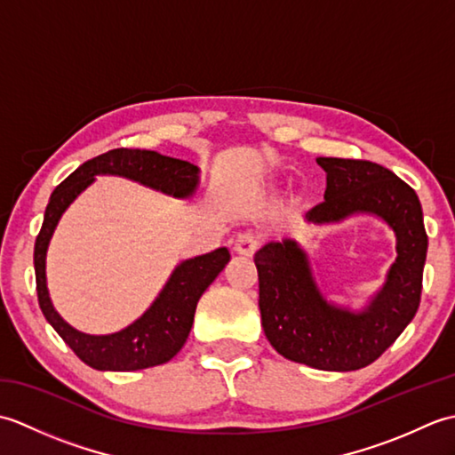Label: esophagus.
<instances>
[{"mask_svg": "<svg viewBox=\"0 0 455 455\" xmlns=\"http://www.w3.org/2000/svg\"><path fill=\"white\" fill-rule=\"evenodd\" d=\"M259 243L254 235H240L235 243V252L240 256H252Z\"/></svg>", "mask_w": 455, "mask_h": 455, "instance_id": "34e87169", "label": "esophagus"}]
</instances>
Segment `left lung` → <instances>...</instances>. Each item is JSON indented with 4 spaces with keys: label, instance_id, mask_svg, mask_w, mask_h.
Masks as SVG:
<instances>
[{
    "label": "left lung",
    "instance_id": "left-lung-1",
    "mask_svg": "<svg viewBox=\"0 0 455 455\" xmlns=\"http://www.w3.org/2000/svg\"><path fill=\"white\" fill-rule=\"evenodd\" d=\"M316 164L326 172V191L321 205L305 215L307 222L331 225L357 212L379 217L397 236V259L371 303L354 313L326 301L295 240L267 243L254 256L258 303L266 338L287 360L354 371L375 362L417 315L428 236L419 196L391 170L367 160L316 158Z\"/></svg>",
    "mask_w": 455,
    "mask_h": 455
}]
</instances>
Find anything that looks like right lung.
<instances>
[{
    "label": "right lung",
    "mask_w": 455,
    "mask_h": 455,
    "mask_svg": "<svg viewBox=\"0 0 455 455\" xmlns=\"http://www.w3.org/2000/svg\"><path fill=\"white\" fill-rule=\"evenodd\" d=\"M123 176L180 199L191 197L199 183V168L191 162L162 156L154 150L115 148L95 156L72 172L58 186L44 211L43 228L35 243V275L38 305L48 323L84 363L100 371H137L170 362L186 344L196 307L205 289L228 264L227 248L181 262L156 301L123 331L105 336L84 334L54 311L46 289V250L68 205L90 186L95 176Z\"/></svg>",
    "instance_id": "1"
}]
</instances>
